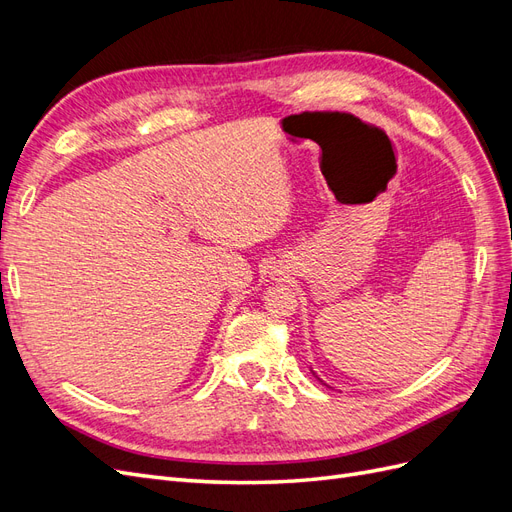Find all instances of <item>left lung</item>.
<instances>
[{
  "label": "left lung",
  "instance_id": "left-lung-1",
  "mask_svg": "<svg viewBox=\"0 0 512 512\" xmlns=\"http://www.w3.org/2000/svg\"><path fill=\"white\" fill-rule=\"evenodd\" d=\"M312 374H314V371H312ZM314 376H316V374H314ZM316 378H318V376H316ZM318 380H320V378H318Z\"/></svg>",
  "mask_w": 512,
  "mask_h": 512
}]
</instances>
